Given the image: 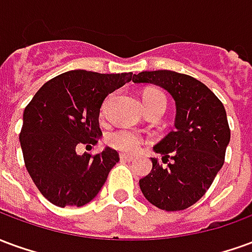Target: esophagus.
Segmentation results:
<instances>
[{
  "mask_svg": "<svg viewBox=\"0 0 252 252\" xmlns=\"http://www.w3.org/2000/svg\"><path fill=\"white\" fill-rule=\"evenodd\" d=\"M120 159L124 160V162H131V160H133V157L132 155H126V154H120Z\"/></svg>",
  "mask_w": 252,
  "mask_h": 252,
  "instance_id": "1",
  "label": "esophagus"
}]
</instances>
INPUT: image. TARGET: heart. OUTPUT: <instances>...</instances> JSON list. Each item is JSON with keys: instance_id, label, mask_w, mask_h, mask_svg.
<instances>
[{"instance_id": "heart-1", "label": "heart", "mask_w": 252, "mask_h": 252, "mask_svg": "<svg viewBox=\"0 0 252 252\" xmlns=\"http://www.w3.org/2000/svg\"><path fill=\"white\" fill-rule=\"evenodd\" d=\"M143 101H144L146 109H150L155 105H166V95L159 89H147L143 93ZM106 142L110 147L119 150L121 153L135 154L142 147L143 137L137 132L131 131V129H117V131L110 132L106 137Z\"/></svg>"}]
</instances>
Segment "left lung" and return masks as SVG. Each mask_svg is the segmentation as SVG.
<instances>
[{"label": "left lung", "mask_w": 252, "mask_h": 252, "mask_svg": "<svg viewBox=\"0 0 252 252\" xmlns=\"http://www.w3.org/2000/svg\"><path fill=\"white\" fill-rule=\"evenodd\" d=\"M132 81L159 85L175 99V129L154 147L166 166L151 158L153 170L139 185L159 209L184 211L205 194L224 164L231 139L224 105L211 89L186 74L142 71Z\"/></svg>", "instance_id": "8db88e82"}]
</instances>
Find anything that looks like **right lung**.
<instances>
[{"mask_svg": "<svg viewBox=\"0 0 252 252\" xmlns=\"http://www.w3.org/2000/svg\"><path fill=\"white\" fill-rule=\"evenodd\" d=\"M132 72L72 70L52 78L25 106L20 144L36 188L54 205L83 206L98 194L120 158L116 150L78 155L97 144L99 109L106 95L132 79Z\"/></svg>", "mask_w": 252, "mask_h": 252, "instance_id": "right-lung-1", "label": "right lung"}]
</instances>
